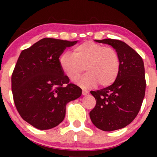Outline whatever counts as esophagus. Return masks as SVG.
<instances>
[{
    "mask_svg": "<svg viewBox=\"0 0 157 157\" xmlns=\"http://www.w3.org/2000/svg\"><path fill=\"white\" fill-rule=\"evenodd\" d=\"M89 94V91H87V90H86V89H83V91H82V94L83 95H87V94Z\"/></svg>",
    "mask_w": 157,
    "mask_h": 157,
    "instance_id": "1",
    "label": "esophagus"
}]
</instances>
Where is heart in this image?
I'll list each match as a JSON object with an SVG mask.
<instances>
[{"label":"heart","instance_id":"obj_1","mask_svg":"<svg viewBox=\"0 0 157 157\" xmlns=\"http://www.w3.org/2000/svg\"><path fill=\"white\" fill-rule=\"evenodd\" d=\"M59 63L64 74L71 80H75L84 70L86 74L80 77L76 83L83 88L108 86L117 79L120 69V57L115 48L104 46L92 41L78 45L74 53H63Z\"/></svg>","mask_w":157,"mask_h":157}]
</instances>
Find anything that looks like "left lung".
Returning a JSON list of instances; mask_svg holds the SVG:
<instances>
[{
  "mask_svg": "<svg viewBox=\"0 0 157 157\" xmlns=\"http://www.w3.org/2000/svg\"><path fill=\"white\" fill-rule=\"evenodd\" d=\"M115 48L120 57V69L113 84L91 91L96 101L90 111L92 123L99 129L111 132L132 123L140 110L145 95L144 61L134 49L121 40H95Z\"/></svg>",
  "mask_w": 157,
  "mask_h": 157,
  "instance_id": "8db88e82",
  "label": "left lung"
}]
</instances>
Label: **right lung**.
<instances>
[{"label":"right lung","instance_id":"right-lung-1","mask_svg":"<svg viewBox=\"0 0 157 157\" xmlns=\"http://www.w3.org/2000/svg\"><path fill=\"white\" fill-rule=\"evenodd\" d=\"M76 43L45 38L19 56L11 77L13 101L22 119L38 129L61 123L67 103L81 95L82 90L69 83L59 63L66 48Z\"/></svg>","mask_w":157,"mask_h":157}]
</instances>
